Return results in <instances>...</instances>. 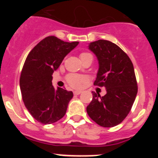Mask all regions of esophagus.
Returning a JSON list of instances; mask_svg holds the SVG:
<instances>
[{"label":"esophagus","mask_w":158,"mask_h":158,"mask_svg":"<svg viewBox=\"0 0 158 158\" xmlns=\"http://www.w3.org/2000/svg\"><path fill=\"white\" fill-rule=\"evenodd\" d=\"M81 93H82L81 91H74V92H73V94H74V95H80Z\"/></svg>","instance_id":"obj_1"}]
</instances>
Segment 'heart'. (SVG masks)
<instances>
[{"mask_svg":"<svg viewBox=\"0 0 158 158\" xmlns=\"http://www.w3.org/2000/svg\"><path fill=\"white\" fill-rule=\"evenodd\" d=\"M87 56H92V55L88 53H82L80 55L81 58ZM86 80H87V78L85 77L81 76V75L71 74L68 77V82L73 88H80L82 85V84L86 81Z\"/></svg>","mask_w":158,"mask_h":158,"instance_id":"b5f03b06","label":"heart"}]
</instances>
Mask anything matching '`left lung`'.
Returning <instances> with one entry per match:
<instances>
[{
  "label": "left lung",
  "instance_id": "obj_1",
  "mask_svg": "<svg viewBox=\"0 0 158 158\" xmlns=\"http://www.w3.org/2000/svg\"><path fill=\"white\" fill-rule=\"evenodd\" d=\"M99 64L95 85L106 89L104 96L93 93L86 110L94 122L112 127L123 122L135 102L138 86L134 65L127 54L116 44L100 40L89 44Z\"/></svg>",
  "mask_w": 158,
  "mask_h": 158
}]
</instances>
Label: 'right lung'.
Returning a JSON list of instances; mask_svg holds the SVG:
<instances>
[{"label": "right lung", "mask_w": 158, "mask_h": 158, "mask_svg": "<svg viewBox=\"0 0 158 158\" xmlns=\"http://www.w3.org/2000/svg\"><path fill=\"white\" fill-rule=\"evenodd\" d=\"M79 42H64L48 36L32 49L22 69L19 86L25 107L43 124L57 122L65 115L73 93L54 89L52 74Z\"/></svg>", "instance_id": "1"}]
</instances>
